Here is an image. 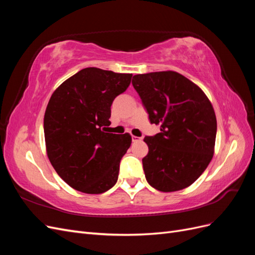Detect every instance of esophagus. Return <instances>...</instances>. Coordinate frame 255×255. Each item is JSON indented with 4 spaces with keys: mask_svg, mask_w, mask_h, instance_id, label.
Here are the masks:
<instances>
[{
    "mask_svg": "<svg viewBox=\"0 0 255 255\" xmlns=\"http://www.w3.org/2000/svg\"><path fill=\"white\" fill-rule=\"evenodd\" d=\"M132 140H133V141H140V140H142V137H137V136H132Z\"/></svg>",
    "mask_w": 255,
    "mask_h": 255,
    "instance_id": "34e87169",
    "label": "esophagus"
}]
</instances>
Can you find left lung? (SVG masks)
Wrapping results in <instances>:
<instances>
[{
	"mask_svg": "<svg viewBox=\"0 0 255 255\" xmlns=\"http://www.w3.org/2000/svg\"><path fill=\"white\" fill-rule=\"evenodd\" d=\"M151 123L160 132L145 136L142 158L153 188L170 192L186 188L201 175L214 155L217 120L204 92L182 74L160 71L133 76Z\"/></svg>",
	"mask_w": 255,
	"mask_h": 255,
	"instance_id": "obj_1",
	"label": "left lung"
}]
</instances>
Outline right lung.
<instances>
[{
	"instance_id": "1",
	"label": "right lung",
	"mask_w": 255,
	"mask_h": 255,
	"mask_svg": "<svg viewBox=\"0 0 255 255\" xmlns=\"http://www.w3.org/2000/svg\"><path fill=\"white\" fill-rule=\"evenodd\" d=\"M129 73L85 68L53 92L43 119L47 154L57 174L85 194H102L118 180L128 133H106L111 106L125 92Z\"/></svg>"
}]
</instances>
